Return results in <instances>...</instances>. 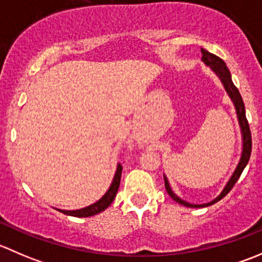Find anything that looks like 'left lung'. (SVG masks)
I'll return each instance as SVG.
<instances>
[{"label":"left lung","instance_id":"obj_1","mask_svg":"<svg viewBox=\"0 0 262 262\" xmlns=\"http://www.w3.org/2000/svg\"><path fill=\"white\" fill-rule=\"evenodd\" d=\"M202 60L204 62L205 66L210 67V70H212L213 72L218 76V78L221 80L222 84H223L224 89H226L227 94H228V96L231 97L232 102H233L234 109H236L237 119H238L239 128H241L242 153H241V158H239V161H238V165L236 166L233 173H232V176L229 178V180L227 181L226 186L223 187V190L221 191V194H219L215 199H213L212 202L205 203V204H191V203L181 199L180 196H178V195L173 192V190L171 189V185H170V182H168L167 178L163 175V179H165L166 191L168 192V195H170V196L172 198L176 203H179V204L184 205V207H187V208L209 207V205H213L214 203H216V202H219L221 199H223V198L226 196L229 191H231V189L234 186V184H236L237 180L239 179V176H241L242 171L245 170L246 165H247L248 160H250L251 148H252L251 132H250V126H248V121H247V119H246V110H245L244 100H242L241 94H239V91L237 90V87L234 86L233 81H232L231 72H229V70L227 68L226 63H224L219 57H216V55L212 54V53H209L208 50H205L203 48H202Z\"/></svg>","mask_w":262,"mask_h":262}]
</instances>
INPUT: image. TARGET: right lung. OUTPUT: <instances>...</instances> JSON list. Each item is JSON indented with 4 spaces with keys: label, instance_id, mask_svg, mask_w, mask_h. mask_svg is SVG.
I'll use <instances>...</instances> for the list:
<instances>
[{
    "label": "right lung",
    "instance_id": "right-lung-1",
    "mask_svg": "<svg viewBox=\"0 0 262 262\" xmlns=\"http://www.w3.org/2000/svg\"><path fill=\"white\" fill-rule=\"evenodd\" d=\"M121 167L120 163H118L116 166V171H115V175L114 179H113L112 185L110 187L107 189V191L97 200L96 203L94 204L89 205V207H84L82 209H76V210H63V209H57L59 212L67 214V215H72V216H78V218H84V216H92V215H96V214L101 213L102 210L106 209L110 204L113 203V200L115 199L116 196V192H118L119 189V185H120V178H121Z\"/></svg>",
    "mask_w": 262,
    "mask_h": 262
}]
</instances>
